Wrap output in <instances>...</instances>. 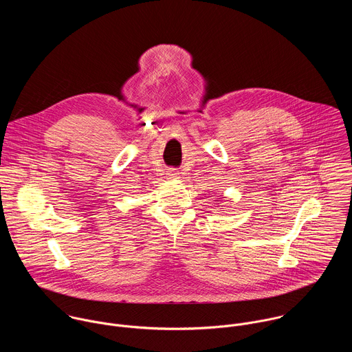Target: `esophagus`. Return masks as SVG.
Instances as JSON below:
<instances>
[{
  "instance_id": "1",
  "label": "esophagus",
  "mask_w": 352,
  "mask_h": 352,
  "mask_svg": "<svg viewBox=\"0 0 352 352\" xmlns=\"http://www.w3.org/2000/svg\"><path fill=\"white\" fill-rule=\"evenodd\" d=\"M175 175H176V173H175Z\"/></svg>"
}]
</instances>
